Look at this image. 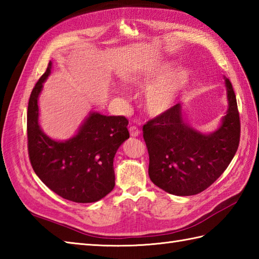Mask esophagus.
Wrapping results in <instances>:
<instances>
[{
  "label": "esophagus",
  "instance_id": "34e87169",
  "mask_svg": "<svg viewBox=\"0 0 259 259\" xmlns=\"http://www.w3.org/2000/svg\"><path fill=\"white\" fill-rule=\"evenodd\" d=\"M129 133L131 137H138L140 135V130L136 125H131L129 128Z\"/></svg>",
  "mask_w": 259,
  "mask_h": 259
}]
</instances>
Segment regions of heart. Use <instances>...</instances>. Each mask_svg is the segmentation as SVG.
Wrapping results in <instances>:
<instances>
[{
	"label": "heart",
	"instance_id": "1",
	"mask_svg": "<svg viewBox=\"0 0 259 259\" xmlns=\"http://www.w3.org/2000/svg\"><path fill=\"white\" fill-rule=\"evenodd\" d=\"M171 68L168 64L158 65L151 70L140 72L130 79V83L147 90L144 106L150 115H160L174 107L181 90L188 83L190 73L187 69H180L167 76Z\"/></svg>",
	"mask_w": 259,
	"mask_h": 259
}]
</instances>
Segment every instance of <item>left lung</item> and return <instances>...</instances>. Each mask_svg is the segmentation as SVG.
<instances>
[{"mask_svg": "<svg viewBox=\"0 0 259 259\" xmlns=\"http://www.w3.org/2000/svg\"><path fill=\"white\" fill-rule=\"evenodd\" d=\"M228 110L211 134H201L186 123L178 103L144 125L149 153V177L159 188L176 196H191L207 189L229 166L240 139L237 101L229 79Z\"/></svg>", "mask_w": 259, "mask_h": 259, "instance_id": "1", "label": "left lung"}]
</instances>
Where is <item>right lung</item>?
<instances>
[{"instance_id":"1","label":"right lung","mask_w":259,"mask_h":259,"mask_svg":"<svg viewBox=\"0 0 259 259\" xmlns=\"http://www.w3.org/2000/svg\"><path fill=\"white\" fill-rule=\"evenodd\" d=\"M52 62L35 83L27 106V150L36 176L52 191L74 202H95L114 187L113 158L129 138L123 115L91 112L72 138L56 141L38 124L37 98Z\"/></svg>"}]
</instances>
